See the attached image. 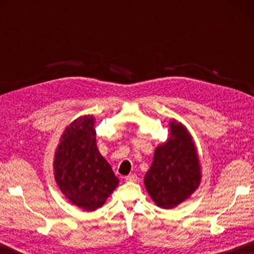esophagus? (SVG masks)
I'll list each match as a JSON object with an SVG mask.
<instances>
[{
    "label": "esophagus",
    "instance_id": "esophagus-1",
    "mask_svg": "<svg viewBox=\"0 0 254 254\" xmlns=\"http://www.w3.org/2000/svg\"><path fill=\"white\" fill-rule=\"evenodd\" d=\"M126 180H127V182H136L137 177H136L135 174H131V175H127V176Z\"/></svg>",
    "mask_w": 254,
    "mask_h": 254
}]
</instances>
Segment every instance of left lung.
I'll return each instance as SVG.
<instances>
[{
    "label": "left lung",
    "mask_w": 254,
    "mask_h": 254,
    "mask_svg": "<svg viewBox=\"0 0 254 254\" xmlns=\"http://www.w3.org/2000/svg\"><path fill=\"white\" fill-rule=\"evenodd\" d=\"M170 140L156 149L144 185L154 203L173 208L188 198L198 187L199 161L195 144L186 127L173 121Z\"/></svg>",
    "instance_id": "obj_1"
}]
</instances>
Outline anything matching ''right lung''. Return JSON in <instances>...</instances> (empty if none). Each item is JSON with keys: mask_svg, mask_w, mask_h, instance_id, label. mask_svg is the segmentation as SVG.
Returning <instances> with one entry per match:
<instances>
[{"mask_svg": "<svg viewBox=\"0 0 254 254\" xmlns=\"http://www.w3.org/2000/svg\"><path fill=\"white\" fill-rule=\"evenodd\" d=\"M54 169L60 190L85 210L101 207L119 185V178L97 149L92 115L77 119L64 132Z\"/></svg>", "mask_w": 254, "mask_h": 254, "instance_id": "right-lung-1", "label": "right lung"}]
</instances>
